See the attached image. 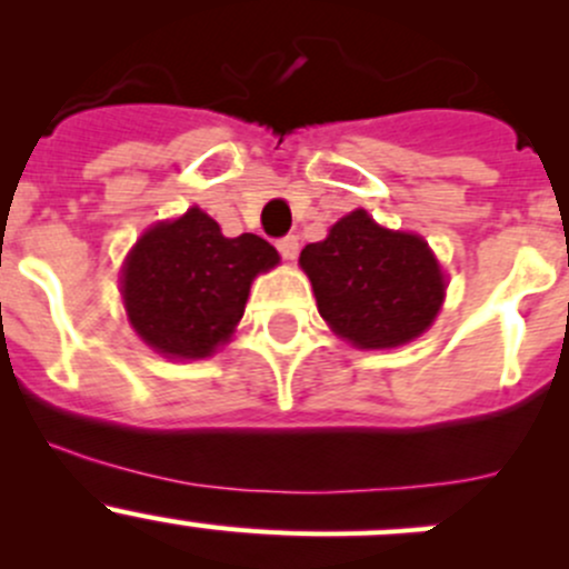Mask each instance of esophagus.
<instances>
[{"label": "esophagus", "instance_id": "1", "mask_svg": "<svg viewBox=\"0 0 569 569\" xmlns=\"http://www.w3.org/2000/svg\"><path fill=\"white\" fill-rule=\"evenodd\" d=\"M278 252L286 258V261H295L297 252H300V242H297V237L278 239Z\"/></svg>", "mask_w": 569, "mask_h": 569}]
</instances>
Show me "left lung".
Segmentation results:
<instances>
[{"label":"left lung","mask_w":569,"mask_h":569,"mask_svg":"<svg viewBox=\"0 0 569 569\" xmlns=\"http://www.w3.org/2000/svg\"><path fill=\"white\" fill-rule=\"evenodd\" d=\"M300 267L321 319L358 349H393L429 330L446 297L438 258L418 233L388 231L355 209L321 242L306 244Z\"/></svg>","instance_id":"1"}]
</instances>
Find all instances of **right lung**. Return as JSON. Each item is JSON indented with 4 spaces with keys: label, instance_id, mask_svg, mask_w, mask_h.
Here are the masks:
<instances>
[{
    "label": "right lung",
    "instance_id": "add662e5",
    "mask_svg": "<svg viewBox=\"0 0 569 569\" xmlns=\"http://www.w3.org/2000/svg\"><path fill=\"white\" fill-rule=\"evenodd\" d=\"M267 239L222 237L198 206L178 220L148 228L120 272L126 317L137 336L164 358H209L231 338L256 274L278 267Z\"/></svg>",
    "mask_w": 569,
    "mask_h": 569
}]
</instances>
